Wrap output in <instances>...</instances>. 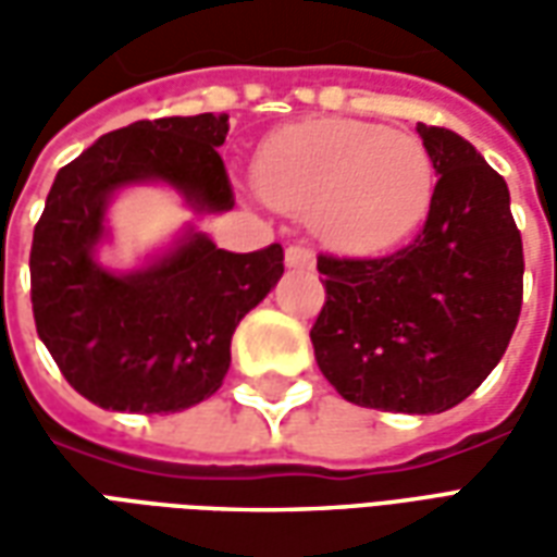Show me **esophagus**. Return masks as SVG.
<instances>
[{"label": "esophagus", "mask_w": 557, "mask_h": 557, "mask_svg": "<svg viewBox=\"0 0 557 557\" xmlns=\"http://www.w3.org/2000/svg\"><path fill=\"white\" fill-rule=\"evenodd\" d=\"M315 253L307 244H289L286 247V265L289 268H313Z\"/></svg>", "instance_id": "esophagus-1"}]
</instances>
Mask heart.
<instances>
[{
    "label": "heart",
    "instance_id": "b5f03b06",
    "mask_svg": "<svg viewBox=\"0 0 557 557\" xmlns=\"http://www.w3.org/2000/svg\"><path fill=\"white\" fill-rule=\"evenodd\" d=\"M432 160L420 139L367 122H301L268 137L256 187L268 206L310 218L343 250H379L426 214Z\"/></svg>",
    "mask_w": 557,
    "mask_h": 557
}]
</instances>
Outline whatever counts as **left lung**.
<instances>
[{
  "label": "left lung",
  "mask_w": 557,
  "mask_h": 557,
  "mask_svg": "<svg viewBox=\"0 0 557 557\" xmlns=\"http://www.w3.org/2000/svg\"><path fill=\"white\" fill-rule=\"evenodd\" d=\"M438 175L418 238L375 259L322 253L315 363L343 399L438 414L495 370L522 310V235L510 190L447 127L418 125Z\"/></svg>",
  "instance_id": "left-lung-1"
}]
</instances>
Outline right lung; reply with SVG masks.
Instances as JSON below:
<instances>
[{
    "label": "right lung",
    "mask_w": 557,
    "mask_h": 557,
    "mask_svg": "<svg viewBox=\"0 0 557 557\" xmlns=\"http://www.w3.org/2000/svg\"><path fill=\"white\" fill-rule=\"evenodd\" d=\"M226 134V113L134 122L62 166L47 194L29 253L35 327L67 385L101 409L172 414L211 397L235 327L277 286L280 244L230 253L202 232L143 271L95 262L107 202L125 184L163 182L196 211H230Z\"/></svg>",
    "instance_id": "obj_1"
}]
</instances>
